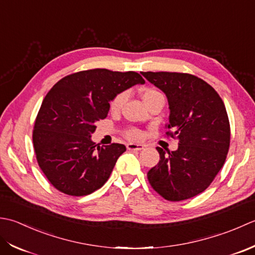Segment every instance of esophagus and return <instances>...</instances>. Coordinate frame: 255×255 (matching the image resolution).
I'll use <instances>...</instances> for the list:
<instances>
[{
  "label": "esophagus",
  "mask_w": 255,
  "mask_h": 255,
  "mask_svg": "<svg viewBox=\"0 0 255 255\" xmlns=\"http://www.w3.org/2000/svg\"><path fill=\"white\" fill-rule=\"evenodd\" d=\"M144 147H145V145H142V144H135V143L127 144V148L128 150H141Z\"/></svg>",
  "instance_id": "1"
}]
</instances>
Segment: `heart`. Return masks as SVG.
I'll use <instances>...</instances> for the list:
<instances>
[{"label":"heart","mask_w":255,"mask_h":255,"mask_svg":"<svg viewBox=\"0 0 255 255\" xmlns=\"http://www.w3.org/2000/svg\"><path fill=\"white\" fill-rule=\"evenodd\" d=\"M141 98L143 99V101L145 105H147L150 101L155 100L157 98H164L162 93H160L158 90L155 89V88H150L146 87L142 89L141 91ZM127 100V93L126 92H120L118 95L114 96L112 98V100L109 103V108H110L111 112H119L121 110V108L123 107L124 102ZM124 135L128 139H132V141H138L139 138L142 137V132L141 129H138L136 128H128L126 132H124Z\"/></svg>","instance_id":"1"}]
</instances>
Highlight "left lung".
Listing matches in <instances>:
<instances>
[{"mask_svg":"<svg viewBox=\"0 0 255 255\" xmlns=\"http://www.w3.org/2000/svg\"><path fill=\"white\" fill-rule=\"evenodd\" d=\"M167 97V136L178 139L147 173L153 189L169 201L189 199L205 191L225 164L230 146V123L222 99L200 78L183 72H141Z\"/></svg>","mask_w":255,"mask_h":255,"instance_id":"obj_1","label":"left lung"}]
</instances>
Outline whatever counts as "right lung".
<instances>
[{
    "mask_svg": "<svg viewBox=\"0 0 255 255\" xmlns=\"http://www.w3.org/2000/svg\"><path fill=\"white\" fill-rule=\"evenodd\" d=\"M145 84L134 71L84 70L66 76L41 103L33 131L36 158L49 183L69 196H87L110 177L123 144L91 141L96 123L106 119L118 93Z\"/></svg>",
    "mask_w": 255,
    "mask_h": 255,
    "instance_id": "obj_1",
    "label": "right lung"
}]
</instances>
